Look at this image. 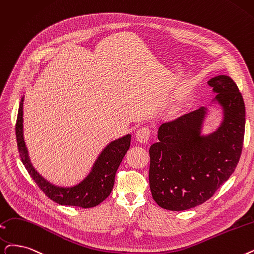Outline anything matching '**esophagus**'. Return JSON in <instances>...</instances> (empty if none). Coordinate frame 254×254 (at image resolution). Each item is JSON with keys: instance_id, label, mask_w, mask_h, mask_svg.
Instances as JSON below:
<instances>
[{"instance_id": "obj_1", "label": "esophagus", "mask_w": 254, "mask_h": 254, "mask_svg": "<svg viewBox=\"0 0 254 254\" xmlns=\"http://www.w3.org/2000/svg\"><path fill=\"white\" fill-rule=\"evenodd\" d=\"M150 137V129L147 127L139 128L136 133V138L140 143H147Z\"/></svg>"}]
</instances>
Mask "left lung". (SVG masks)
Instances as JSON below:
<instances>
[{
	"instance_id": "obj_1",
	"label": "left lung",
	"mask_w": 254,
	"mask_h": 254,
	"mask_svg": "<svg viewBox=\"0 0 254 254\" xmlns=\"http://www.w3.org/2000/svg\"><path fill=\"white\" fill-rule=\"evenodd\" d=\"M223 119L204 133L208 107H201L158 129L149 148V186L153 200L169 211H185L211 198L235 171L243 147L245 105L236 83L217 75L207 82Z\"/></svg>"
}]
</instances>
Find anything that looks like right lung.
<instances>
[{"instance_id":"right-lung-1","label":"right lung","mask_w":254,"mask_h":254,"mask_svg":"<svg viewBox=\"0 0 254 254\" xmlns=\"http://www.w3.org/2000/svg\"><path fill=\"white\" fill-rule=\"evenodd\" d=\"M24 101L25 95L20 98L15 130L20 159L31 178L50 199L61 205L88 208L103 202L113 189L115 173L130 146L131 135L127 134L109 142L98 153L89 172L79 183L70 186L53 184L42 176L31 162L24 137Z\"/></svg>"}]
</instances>
